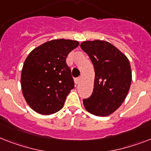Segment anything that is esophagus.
Masks as SVG:
<instances>
[{
    "label": "esophagus",
    "instance_id": "esophagus-1",
    "mask_svg": "<svg viewBox=\"0 0 151 151\" xmlns=\"http://www.w3.org/2000/svg\"><path fill=\"white\" fill-rule=\"evenodd\" d=\"M80 81H81V78H80V77H78V78H75V83H76V84H78V83H80Z\"/></svg>",
    "mask_w": 151,
    "mask_h": 151
}]
</instances>
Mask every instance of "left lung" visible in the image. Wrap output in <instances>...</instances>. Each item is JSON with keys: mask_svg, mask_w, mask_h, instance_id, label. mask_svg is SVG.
<instances>
[{"mask_svg": "<svg viewBox=\"0 0 151 151\" xmlns=\"http://www.w3.org/2000/svg\"><path fill=\"white\" fill-rule=\"evenodd\" d=\"M80 46L95 68L94 88L89 98L83 99L85 108L98 116L110 115L123 103L130 87L129 60L115 46L104 41H87Z\"/></svg>", "mask_w": 151, "mask_h": 151, "instance_id": "8db88e82", "label": "left lung"}]
</instances>
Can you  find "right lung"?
I'll list each match as a JSON object with an SVG mask.
<instances>
[{
	"instance_id": "add662e5",
	"label": "right lung",
	"mask_w": 151,
	"mask_h": 151,
	"mask_svg": "<svg viewBox=\"0 0 151 151\" xmlns=\"http://www.w3.org/2000/svg\"><path fill=\"white\" fill-rule=\"evenodd\" d=\"M78 45V42L73 40H52L28 55L21 83L26 102L35 112L49 115L63 107L75 85L66 57Z\"/></svg>"
}]
</instances>
